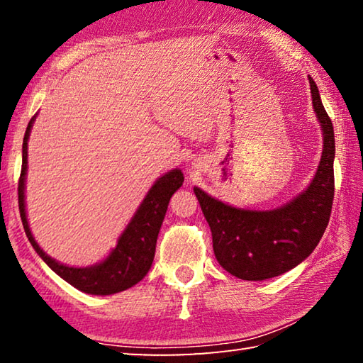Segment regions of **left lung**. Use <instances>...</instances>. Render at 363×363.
<instances>
[{"label":"left lung","mask_w":363,"mask_h":363,"mask_svg":"<svg viewBox=\"0 0 363 363\" xmlns=\"http://www.w3.org/2000/svg\"><path fill=\"white\" fill-rule=\"evenodd\" d=\"M312 106L323 131V150L314 179L296 199L275 210L225 205L194 187L213 235V250L227 272L242 280H266L296 267L320 242L335 195V131L309 77Z\"/></svg>","instance_id":"left-lung-1"}]
</instances>
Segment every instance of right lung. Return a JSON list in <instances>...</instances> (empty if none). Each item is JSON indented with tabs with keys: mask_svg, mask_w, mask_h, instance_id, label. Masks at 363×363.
I'll return each mask as SVG.
<instances>
[{
	"mask_svg": "<svg viewBox=\"0 0 363 363\" xmlns=\"http://www.w3.org/2000/svg\"><path fill=\"white\" fill-rule=\"evenodd\" d=\"M36 115L30 120L22 144V171L19 177V210L23 229L30 243L36 253L45 261L59 277L69 281L77 290L107 296V294L125 291L138 281L143 280L153 262L160 227L168 210L169 199L177 189L182 186L184 176L181 169H171L162 177H158L152 189L147 192L143 203L138 208L130 224L118 238V243L106 259L89 267H70L60 264L51 256H48L35 242L32 230L28 227L26 211V179H27V157H28V138L32 131Z\"/></svg>",
	"mask_w": 363,
	"mask_h": 363,
	"instance_id": "right-lung-1",
	"label": "right lung"
}]
</instances>
